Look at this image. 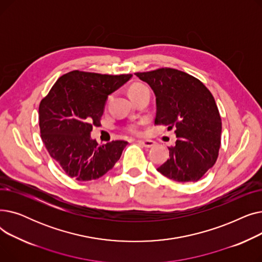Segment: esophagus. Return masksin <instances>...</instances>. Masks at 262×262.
I'll list each match as a JSON object with an SVG mask.
<instances>
[{
	"label": "esophagus",
	"mask_w": 262,
	"mask_h": 262,
	"mask_svg": "<svg viewBox=\"0 0 262 262\" xmlns=\"http://www.w3.org/2000/svg\"><path fill=\"white\" fill-rule=\"evenodd\" d=\"M144 147H153L155 144H156V142L155 141H153V140H140L139 141Z\"/></svg>",
	"instance_id": "esophagus-1"
}]
</instances>
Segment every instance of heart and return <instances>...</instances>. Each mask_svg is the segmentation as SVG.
Instances as JSON below:
<instances>
[{"label": "heart", "mask_w": 262, "mask_h": 262, "mask_svg": "<svg viewBox=\"0 0 262 262\" xmlns=\"http://www.w3.org/2000/svg\"><path fill=\"white\" fill-rule=\"evenodd\" d=\"M143 89H146V87L144 86V85H141V84H135V85H133L130 88H129V90H128V93H129V95H132V94H134V93H136V92H138V91H141V90H143ZM140 126H141V123H132V124H129V125H127L126 126V129L129 132V133H132V134H139L140 133Z\"/></svg>", "instance_id": "b5f03b06"}]
</instances>
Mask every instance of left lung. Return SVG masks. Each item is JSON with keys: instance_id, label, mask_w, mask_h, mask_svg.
Here are the masks:
<instances>
[{"instance_id": "1", "label": "left lung", "mask_w": 262, "mask_h": 262, "mask_svg": "<svg viewBox=\"0 0 262 262\" xmlns=\"http://www.w3.org/2000/svg\"><path fill=\"white\" fill-rule=\"evenodd\" d=\"M156 96V125L175 128L170 158L157 169L178 183L198 182L216 161L222 122L211 92L183 71L161 68L136 73Z\"/></svg>"}]
</instances>
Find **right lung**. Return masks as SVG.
<instances>
[{
  "mask_svg": "<svg viewBox=\"0 0 262 262\" xmlns=\"http://www.w3.org/2000/svg\"><path fill=\"white\" fill-rule=\"evenodd\" d=\"M132 74L108 75L71 71L57 79L39 105V127L49 154L78 182L102 177L120 159L127 142L100 145L91 139L100 125L108 95L132 78Z\"/></svg>",
  "mask_w": 262,
  "mask_h": 262,
  "instance_id": "right-lung-1",
  "label": "right lung"
}]
</instances>
